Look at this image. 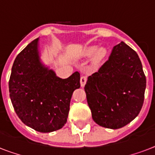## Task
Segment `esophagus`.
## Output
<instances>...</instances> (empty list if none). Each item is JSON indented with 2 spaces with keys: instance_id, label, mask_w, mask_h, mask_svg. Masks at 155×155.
I'll return each mask as SVG.
<instances>
[{
  "instance_id": "34e87169",
  "label": "esophagus",
  "mask_w": 155,
  "mask_h": 155,
  "mask_svg": "<svg viewBox=\"0 0 155 155\" xmlns=\"http://www.w3.org/2000/svg\"><path fill=\"white\" fill-rule=\"evenodd\" d=\"M87 82V77L84 76V75H83L82 77L80 78V85H81V87H84Z\"/></svg>"
}]
</instances>
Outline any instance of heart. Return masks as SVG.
Listing matches in <instances>:
<instances>
[{
    "label": "heart",
    "instance_id": "obj_1",
    "mask_svg": "<svg viewBox=\"0 0 155 155\" xmlns=\"http://www.w3.org/2000/svg\"><path fill=\"white\" fill-rule=\"evenodd\" d=\"M106 51L103 47L98 48L97 46H87L80 51V55L82 58H90L94 55L95 60L100 61L104 57Z\"/></svg>",
    "mask_w": 155,
    "mask_h": 155
}]
</instances>
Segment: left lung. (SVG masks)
Here are the masks:
<instances>
[{
	"label": "left lung",
	"mask_w": 155,
	"mask_h": 155,
	"mask_svg": "<svg viewBox=\"0 0 155 155\" xmlns=\"http://www.w3.org/2000/svg\"><path fill=\"white\" fill-rule=\"evenodd\" d=\"M146 86L137 54L124 42L116 45L108 60L85 84L93 120L108 129L124 127L139 114Z\"/></svg>",
	"instance_id": "left-lung-1"
}]
</instances>
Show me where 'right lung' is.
Instances as JSON below:
<instances>
[{"instance_id":"1","label":"right lung","mask_w":155,"mask_h":155,"mask_svg":"<svg viewBox=\"0 0 155 155\" xmlns=\"http://www.w3.org/2000/svg\"><path fill=\"white\" fill-rule=\"evenodd\" d=\"M38 40L30 42L16 57L8 82L9 97L17 115L38 132L50 133L68 120L71 98L80 87L75 71L61 79L41 61Z\"/></svg>"}]
</instances>
